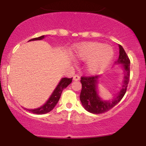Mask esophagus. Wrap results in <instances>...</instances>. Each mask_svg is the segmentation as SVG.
Returning <instances> with one entry per match:
<instances>
[{"mask_svg":"<svg viewBox=\"0 0 146 146\" xmlns=\"http://www.w3.org/2000/svg\"><path fill=\"white\" fill-rule=\"evenodd\" d=\"M80 76L78 75H75L73 76V80H74V81H78V80H80Z\"/></svg>","mask_w":146,"mask_h":146,"instance_id":"1","label":"esophagus"}]
</instances>
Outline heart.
<instances>
[{"label": "heart", "instance_id": "1", "mask_svg": "<svg viewBox=\"0 0 146 146\" xmlns=\"http://www.w3.org/2000/svg\"><path fill=\"white\" fill-rule=\"evenodd\" d=\"M75 58L86 61L88 73L96 74L111 63L115 56L113 46L100 42H87L79 45L75 49Z\"/></svg>", "mask_w": 146, "mask_h": 146}]
</instances>
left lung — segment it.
Instances as JSON below:
<instances>
[{"instance_id": "left-lung-1", "label": "left lung", "mask_w": 146, "mask_h": 146, "mask_svg": "<svg viewBox=\"0 0 146 146\" xmlns=\"http://www.w3.org/2000/svg\"><path fill=\"white\" fill-rule=\"evenodd\" d=\"M119 56L115 65H121L123 71V79L119 90L110 100H103L99 95L98 85L102 75L81 78L82 90L80 99L84 109L93 114H101L108 111L117 104L125 95L130 79V62L126 53L121 45L119 44Z\"/></svg>"}]
</instances>
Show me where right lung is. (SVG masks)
Instances as JSON below:
<instances>
[{"mask_svg": "<svg viewBox=\"0 0 146 146\" xmlns=\"http://www.w3.org/2000/svg\"><path fill=\"white\" fill-rule=\"evenodd\" d=\"M44 37L45 36H42L40 37H38V38H33V39L29 40V42L34 40H41L44 39ZM72 79L73 78H62L59 82V83H58V84L57 85L56 88L53 90V93H51V96L48 99L47 101L44 104V105H42L40 107H38L37 108H34V109H27V108H25V109L27 110L28 111L31 112L32 113L37 114V115H42V114L49 113L50 111H51L54 108V107L58 104V102L60 98V96H61L62 90L64 88H66L72 82Z\"/></svg>", "mask_w": 146, "mask_h": 146, "instance_id": "1", "label": "right lung"}]
</instances>
